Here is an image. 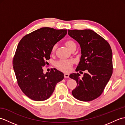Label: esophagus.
<instances>
[{
  "label": "esophagus",
  "instance_id": "esophagus-1",
  "mask_svg": "<svg viewBox=\"0 0 125 125\" xmlns=\"http://www.w3.org/2000/svg\"><path fill=\"white\" fill-rule=\"evenodd\" d=\"M64 77H65V78H69V73H64Z\"/></svg>",
  "mask_w": 125,
  "mask_h": 125
}]
</instances>
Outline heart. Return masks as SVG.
<instances>
[{"label": "heart", "mask_w": 125, "mask_h": 125, "mask_svg": "<svg viewBox=\"0 0 125 125\" xmlns=\"http://www.w3.org/2000/svg\"><path fill=\"white\" fill-rule=\"evenodd\" d=\"M65 45L70 50L73 46H76V43L73 41L68 40L65 42ZM56 47V45L52 47V52L55 51ZM73 63V61L72 60H60L55 62V65L58 70L63 72H68L71 70Z\"/></svg>", "instance_id": "1"}]
</instances>
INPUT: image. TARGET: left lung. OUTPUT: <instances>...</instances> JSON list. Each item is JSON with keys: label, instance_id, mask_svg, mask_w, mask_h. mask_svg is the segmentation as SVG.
<instances>
[{"label": "left lung", "instance_id": "obj_1", "mask_svg": "<svg viewBox=\"0 0 125 125\" xmlns=\"http://www.w3.org/2000/svg\"><path fill=\"white\" fill-rule=\"evenodd\" d=\"M68 34L80 44L81 57L76 71L87 70L83 77L79 73L70 75L77 82L73 96L90 102L102 94L113 73L112 52L108 42L91 30H69Z\"/></svg>", "mask_w": 125, "mask_h": 125}]
</instances>
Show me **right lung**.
<instances>
[{
  "label": "right lung",
  "instance_id": "1",
  "mask_svg": "<svg viewBox=\"0 0 125 125\" xmlns=\"http://www.w3.org/2000/svg\"><path fill=\"white\" fill-rule=\"evenodd\" d=\"M67 33V30L43 27L27 34L20 41L13 67L19 86L30 99H47L56 84L64 78V74L56 69L44 74L42 68L50 59L52 47Z\"/></svg>",
  "mask_w": 125,
  "mask_h": 125
}]
</instances>
